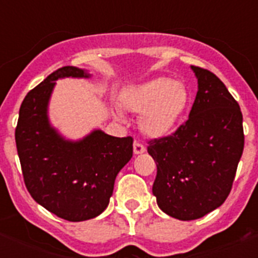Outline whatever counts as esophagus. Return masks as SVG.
<instances>
[{
	"instance_id": "obj_1",
	"label": "esophagus",
	"mask_w": 258,
	"mask_h": 258,
	"mask_svg": "<svg viewBox=\"0 0 258 258\" xmlns=\"http://www.w3.org/2000/svg\"><path fill=\"white\" fill-rule=\"evenodd\" d=\"M133 149H134V154L138 155V154H143L146 151V147L140 142H134L133 145Z\"/></svg>"
}]
</instances>
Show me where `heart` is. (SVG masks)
<instances>
[{
	"label": "heart",
	"mask_w": 258,
	"mask_h": 258,
	"mask_svg": "<svg viewBox=\"0 0 258 258\" xmlns=\"http://www.w3.org/2000/svg\"><path fill=\"white\" fill-rule=\"evenodd\" d=\"M190 102L187 86L168 77H156L129 86L121 94L125 109L141 113L140 127L146 136L160 138L174 131ZM120 116V113L116 112Z\"/></svg>",
	"instance_id": "b5f03b06"
}]
</instances>
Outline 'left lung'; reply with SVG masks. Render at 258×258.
Here are the masks:
<instances>
[{
  "instance_id": "left-lung-1",
  "label": "left lung",
  "mask_w": 258,
  "mask_h": 258,
  "mask_svg": "<svg viewBox=\"0 0 258 258\" xmlns=\"http://www.w3.org/2000/svg\"><path fill=\"white\" fill-rule=\"evenodd\" d=\"M191 70L198 93L188 120L147 147L157 166L152 186L157 206L181 221L198 220L222 206L244 149L238 102L211 71Z\"/></svg>"
}]
</instances>
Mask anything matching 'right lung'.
<instances>
[{"label":"right lung","mask_w":258,"mask_h":258,"mask_svg":"<svg viewBox=\"0 0 258 258\" xmlns=\"http://www.w3.org/2000/svg\"><path fill=\"white\" fill-rule=\"evenodd\" d=\"M90 76L72 66L52 72L26 95L15 129L27 190L40 206L71 222L94 218L107 208L116 175L133 156L132 137L95 129L71 141L50 124L47 107L56 80Z\"/></svg>","instance_id":"1"}]
</instances>
